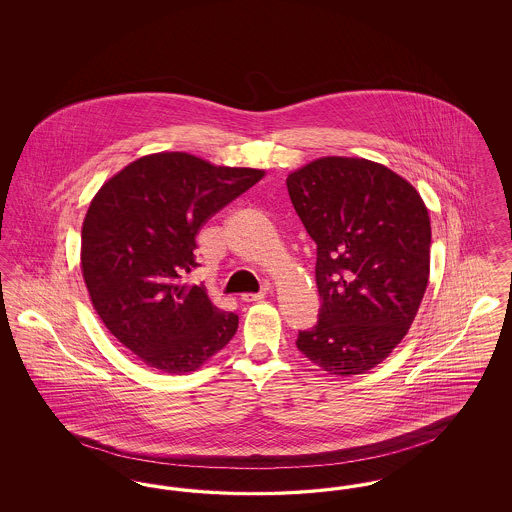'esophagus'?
<instances>
[{
    "mask_svg": "<svg viewBox=\"0 0 512 512\" xmlns=\"http://www.w3.org/2000/svg\"><path fill=\"white\" fill-rule=\"evenodd\" d=\"M267 286L263 288V292L259 293H244L242 295V301H245V303H255V301H261V299H265V295H267Z\"/></svg>",
    "mask_w": 512,
    "mask_h": 512,
    "instance_id": "esophagus-1",
    "label": "esophagus"
}]
</instances>
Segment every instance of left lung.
<instances>
[{
	"label": "left lung",
	"instance_id": "left-lung-1",
	"mask_svg": "<svg viewBox=\"0 0 512 512\" xmlns=\"http://www.w3.org/2000/svg\"><path fill=\"white\" fill-rule=\"evenodd\" d=\"M317 244V324L297 349L330 374L382 363L411 328L428 286L432 228L413 186L384 165L322 157L288 176Z\"/></svg>",
	"mask_w": 512,
	"mask_h": 512
}]
</instances>
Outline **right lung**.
I'll use <instances>...</instances> for the list:
<instances>
[{
  "mask_svg": "<svg viewBox=\"0 0 512 512\" xmlns=\"http://www.w3.org/2000/svg\"><path fill=\"white\" fill-rule=\"evenodd\" d=\"M188 153L146 155L101 186L82 224V276L109 332L151 368L182 374L234 338L238 315L217 309L199 267L201 224L263 178Z\"/></svg>",
  "mask_w": 512,
  "mask_h": 512,
  "instance_id": "add662e5",
  "label": "right lung"
}]
</instances>
